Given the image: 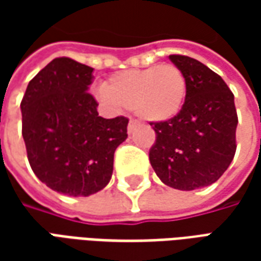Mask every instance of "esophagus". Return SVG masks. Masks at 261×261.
I'll list each match as a JSON object with an SVG mask.
<instances>
[{"mask_svg":"<svg viewBox=\"0 0 261 261\" xmlns=\"http://www.w3.org/2000/svg\"><path fill=\"white\" fill-rule=\"evenodd\" d=\"M138 125H140V123H138L137 120H130V121H128V127H127V130H128V133L131 134V133L138 127Z\"/></svg>","mask_w":261,"mask_h":261,"instance_id":"1","label":"esophagus"}]
</instances>
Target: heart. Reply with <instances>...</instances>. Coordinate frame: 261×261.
Wrapping results in <instances>:
<instances>
[{"instance_id":"b5f03b06","label":"heart","mask_w":261,"mask_h":261,"mask_svg":"<svg viewBox=\"0 0 261 261\" xmlns=\"http://www.w3.org/2000/svg\"><path fill=\"white\" fill-rule=\"evenodd\" d=\"M93 93L113 112L133 109L140 119L162 123L180 113L186 100L187 80L175 64L151 65L116 72Z\"/></svg>"}]
</instances>
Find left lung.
<instances>
[{"label":"left lung","mask_w":261,"mask_h":261,"mask_svg":"<svg viewBox=\"0 0 261 261\" xmlns=\"http://www.w3.org/2000/svg\"><path fill=\"white\" fill-rule=\"evenodd\" d=\"M169 60L183 71L187 95L176 117L151 123L156 141L149 162L166 186L194 190L213 185L235 156L236 114L233 93L225 81L200 61L172 54Z\"/></svg>","instance_id":"obj_1"}]
</instances>
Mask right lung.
<instances>
[{"label": "right lung", "instance_id": "right-lung-1", "mask_svg": "<svg viewBox=\"0 0 261 261\" xmlns=\"http://www.w3.org/2000/svg\"><path fill=\"white\" fill-rule=\"evenodd\" d=\"M93 68L54 59L29 82L20 103L32 170L54 192L88 197L108 186L128 119H103L91 93Z\"/></svg>", "mask_w": 261, "mask_h": 261}]
</instances>
